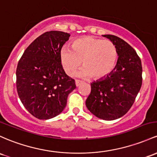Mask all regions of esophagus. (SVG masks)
<instances>
[{"instance_id":"obj_1","label":"esophagus","mask_w":157,"mask_h":157,"mask_svg":"<svg viewBox=\"0 0 157 157\" xmlns=\"http://www.w3.org/2000/svg\"><path fill=\"white\" fill-rule=\"evenodd\" d=\"M82 81H80V80H76V82H75V83H76V86H80V84H82Z\"/></svg>"}]
</instances>
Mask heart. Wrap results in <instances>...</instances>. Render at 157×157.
<instances>
[{"mask_svg":"<svg viewBox=\"0 0 157 157\" xmlns=\"http://www.w3.org/2000/svg\"><path fill=\"white\" fill-rule=\"evenodd\" d=\"M71 47V50L65 47L60 51V61L68 75H73L82 62L84 68L79 75L101 80L109 75L116 65L118 50L112 41L87 36L75 39Z\"/></svg>","mask_w":157,"mask_h":157,"instance_id":"obj_1","label":"heart"}]
</instances>
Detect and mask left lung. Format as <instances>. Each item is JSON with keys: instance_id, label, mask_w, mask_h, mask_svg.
Returning a JSON list of instances; mask_svg holds the SVG:
<instances>
[{"instance_id": "obj_1", "label": "left lung", "mask_w": 157, "mask_h": 157, "mask_svg": "<svg viewBox=\"0 0 157 157\" xmlns=\"http://www.w3.org/2000/svg\"><path fill=\"white\" fill-rule=\"evenodd\" d=\"M116 46L118 61L109 75L91 83L86 105L98 118H119L130 110L142 83V66L135 50L121 38L104 35Z\"/></svg>"}]
</instances>
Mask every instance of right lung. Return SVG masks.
<instances>
[{
  "mask_svg": "<svg viewBox=\"0 0 157 157\" xmlns=\"http://www.w3.org/2000/svg\"><path fill=\"white\" fill-rule=\"evenodd\" d=\"M69 33L48 31L33 41L18 61L16 88L24 106L39 119L61 113L67 98L75 89V80L65 74L60 51Z\"/></svg>",
  "mask_w": 157,
  "mask_h": 157,
  "instance_id": "obj_1",
  "label": "right lung"
}]
</instances>
